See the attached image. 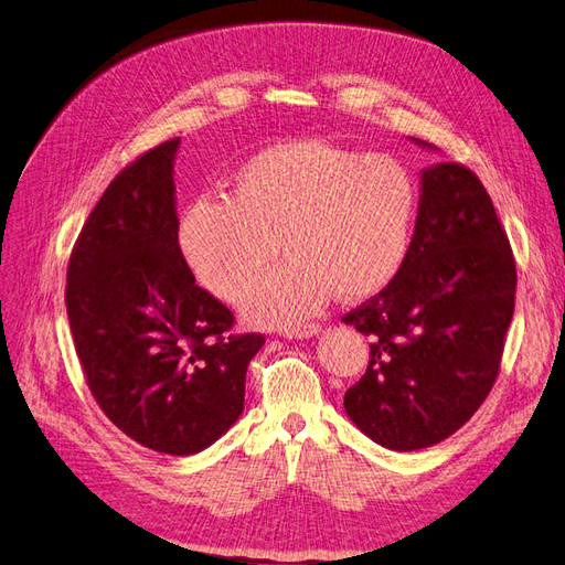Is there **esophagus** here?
Here are the masks:
<instances>
[{
	"instance_id": "34e87169",
	"label": "esophagus",
	"mask_w": 565,
	"mask_h": 565,
	"mask_svg": "<svg viewBox=\"0 0 565 565\" xmlns=\"http://www.w3.org/2000/svg\"><path fill=\"white\" fill-rule=\"evenodd\" d=\"M318 332H320V326H316V323H309V326H297V328H285V330H280L282 338H287V340H303V338H316Z\"/></svg>"
}]
</instances>
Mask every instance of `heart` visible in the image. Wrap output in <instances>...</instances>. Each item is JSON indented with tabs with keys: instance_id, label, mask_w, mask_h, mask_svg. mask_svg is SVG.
<instances>
[{
	"instance_id": "b5f03b06",
	"label": "heart",
	"mask_w": 565,
	"mask_h": 565,
	"mask_svg": "<svg viewBox=\"0 0 565 565\" xmlns=\"http://www.w3.org/2000/svg\"><path fill=\"white\" fill-rule=\"evenodd\" d=\"M418 206L416 180L387 154L285 140L239 163L233 194H200L182 209L178 249L211 295L235 301L278 256L289 262L252 287L254 323L292 326L338 292L359 301L402 270Z\"/></svg>"
}]
</instances>
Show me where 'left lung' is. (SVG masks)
Returning a JSON list of instances; mask_svg holds the SVG:
<instances>
[{
    "mask_svg": "<svg viewBox=\"0 0 565 565\" xmlns=\"http://www.w3.org/2000/svg\"><path fill=\"white\" fill-rule=\"evenodd\" d=\"M513 303L515 262L482 182L461 163L425 169L402 270L342 318L371 338L369 369L344 394L347 416L394 451L454 435L494 385Z\"/></svg>",
    "mask_w": 565,
    "mask_h": 565,
    "instance_id": "obj_1",
    "label": "left lung"
}]
</instances>
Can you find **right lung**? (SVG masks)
<instances>
[{"instance_id": "1", "label": "right lung", "mask_w": 565, "mask_h": 565, "mask_svg": "<svg viewBox=\"0 0 565 565\" xmlns=\"http://www.w3.org/2000/svg\"><path fill=\"white\" fill-rule=\"evenodd\" d=\"M180 137L120 171L68 262L66 311L89 392L142 447L190 456L245 411L264 334H231L233 313L194 282L178 249Z\"/></svg>"}]
</instances>
